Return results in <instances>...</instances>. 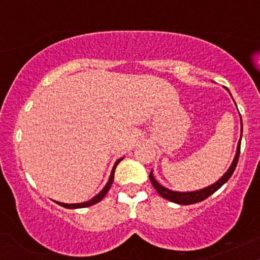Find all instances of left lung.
Here are the masks:
<instances>
[{
    "instance_id": "8db88e82",
    "label": "left lung",
    "mask_w": 260,
    "mask_h": 260,
    "mask_svg": "<svg viewBox=\"0 0 260 260\" xmlns=\"http://www.w3.org/2000/svg\"><path fill=\"white\" fill-rule=\"evenodd\" d=\"M241 124H242V118H241ZM241 138H242V131H241ZM240 149H241V139L237 144V151H236L235 159L232 161L231 166H230L228 171L222 175V177L220 180H217L214 184H210V186L203 188V189H198V190H193V192H176V190H171L165 188L154 178L153 176V171H150V175H149V178H150L151 183L156 192L162 197L164 199H168V201L176 203V204H181V205H189V204H194V203L202 202L204 199H207L209 196H211L213 193H215L222 184H225L226 182L230 180L232 174H234L236 166H237L238 162V157H240Z\"/></svg>"
}]
</instances>
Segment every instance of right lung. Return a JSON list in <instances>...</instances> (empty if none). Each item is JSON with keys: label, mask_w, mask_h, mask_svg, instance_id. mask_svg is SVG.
I'll return each mask as SVG.
<instances>
[{"label": "right lung", "mask_w": 260, "mask_h": 260, "mask_svg": "<svg viewBox=\"0 0 260 260\" xmlns=\"http://www.w3.org/2000/svg\"><path fill=\"white\" fill-rule=\"evenodd\" d=\"M121 160H123V157H121V159H118L117 161H116V162H115V165H113V168H112L111 175H110V178H109V181H107V183L105 184V187H104L103 189H101L100 192L98 193V194L94 197V198H91L90 201H88V202H84V203H77V204H64V203H59V202H56V203H57L58 205H61V207H63V208H67V209H78V208H86V207H90V205H94V204H96V203H99V202L101 201V199H103L104 197L106 196V193L109 192V189H110V188H111V184H112V182H113V176H115V169H116V166H117L118 164L121 162Z\"/></svg>", "instance_id": "right-lung-1"}]
</instances>
